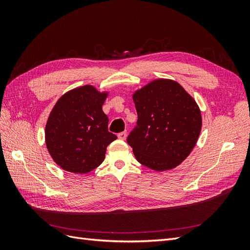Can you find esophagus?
<instances>
[{
	"mask_svg": "<svg viewBox=\"0 0 250 250\" xmlns=\"http://www.w3.org/2000/svg\"><path fill=\"white\" fill-rule=\"evenodd\" d=\"M118 138H119L120 140H122V141L126 140V138H127V133H126V131H124V132H121V133H119V134H118Z\"/></svg>",
	"mask_w": 250,
	"mask_h": 250,
	"instance_id": "1",
	"label": "esophagus"
}]
</instances>
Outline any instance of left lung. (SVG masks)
Wrapping results in <instances>:
<instances>
[{"instance_id": "obj_1", "label": "left lung", "mask_w": 250, "mask_h": 250, "mask_svg": "<svg viewBox=\"0 0 250 250\" xmlns=\"http://www.w3.org/2000/svg\"><path fill=\"white\" fill-rule=\"evenodd\" d=\"M137 127L127 143L137 161L154 171L174 169L192 152L202 126L201 111L178 82L155 79L132 95Z\"/></svg>"}]
</instances>
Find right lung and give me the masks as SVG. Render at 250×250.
<instances>
[{
    "instance_id": "obj_1",
    "label": "right lung",
    "mask_w": 250,
    "mask_h": 250,
    "mask_svg": "<svg viewBox=\"0 0 250 250\" xmlns=\"http://www.w3.org/2000/svg\"><path fill=\"white\" fill-rule=\"evenodd\" d=\"M107 96L86 84L63 94L52 108L44 129L46 146L64 171L85 174L99 167L107 146L117 139L108 131L102 110Z\"/></svg>"
}]
</instances>
